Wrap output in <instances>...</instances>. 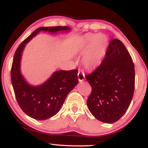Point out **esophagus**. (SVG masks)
I'll return each instance as SVG.
<instances>
[{
    "instance_id": "1",
    "label": "esophagus",
    "mask_w": 148,
    "mask_h": 148,
    "mask_svg": "<svg viewBox=\"0 0 148 148\" xmlns=\"http://www.w3.org/2000/svg\"><path fill=\"white\" fill-rule=\"evenodd\" d=\"M78 79H79V81H83L85 80V75L84 72H79L78 73Z\"/></svg>"
}]
</instances>
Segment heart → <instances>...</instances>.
Returning a JSON list of instances; mask_svg holds the SVG:
<instances>
[{"label":"heart","instance_id":"1","mask_svg":"<svg viewBox=\"0 0 148 148\" xmlns=\"http://www.w3.org/2000/svg\"><path fill=\"white\" fill-rule=\"evenodd\" d=\"M104 35H86L81 40V48L87 52L83 58L86 68L93 69L99 65L106 49L107 40Z\"/></svg>","mask_w":148,"mask_h":148}]
</instances>
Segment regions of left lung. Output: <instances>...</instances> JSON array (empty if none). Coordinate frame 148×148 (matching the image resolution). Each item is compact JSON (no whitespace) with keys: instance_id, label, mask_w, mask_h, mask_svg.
I'll return each instance as SVG.
<instances>
[{"instance_id":"obj_1","label":"left lung","mask_w":148,"mask_h":148,"mask_svg":"<svg viewBox=\"0 0 148 148\" xmlns=\"http://www.w3.org/2000/svg\"><path fill=\"white\" fill-rule=\"evenodd\" d=\"M85 76L92 87L87 100L90 113L103 123L118 121L128 109L135 87L134 64L123 42L112 40L101 64Z\"/></svg>"}]
</instances>
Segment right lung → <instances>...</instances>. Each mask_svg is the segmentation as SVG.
<instances>
[{"instance_id": "add662e5", "label": "right lung", "mask_w": 148, "mask_h": 148, "mask_svg": "<svg viewBox=\"0 0 148 148\" xmlns=\"http://www.w3.org/2000/svg\"><path fill=\"white\" fill-rule=\"evenodd\" d=\"M68 30L69 28L67 26L40 27L23 40L15 51L11 67V81L15 97L22 111L36 120H46L59 111L67 95L79 82L78 69L58 71L41 86H30L20 72L22 51L25 44L39 32L56 33Z\"/></svg>"}]
</instances>
